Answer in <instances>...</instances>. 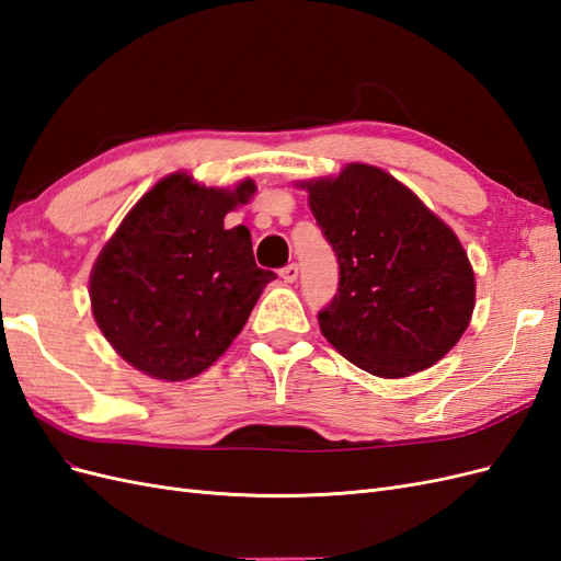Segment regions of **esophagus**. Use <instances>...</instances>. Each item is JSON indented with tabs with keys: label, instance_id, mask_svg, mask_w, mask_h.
Listing matches in <instances>:
<instances>
[{
	"label": "esophagus",
	"instance_id": "obj_1",
	"mask_svg": "<svg viewBox=\"0 0 561 561\" xmlns=\"http://www.w3.org/2000/svg\"><path fill=\"white\" fill-rule=\"evenodd\" d=\"M297 276H299V266H297L295 262L280 268V278H283L285 283H295V280H297Z\"/></svg>",
	"mask_w": 561,
	"mask_h": 561
}]
</instances>
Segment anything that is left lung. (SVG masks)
<instances>
[{
  "label": "left lung",
  "instance_id": "1",
  "mask_svg": "<svg viewBox=\"0 0 561 561\" xmlns=\"http://www.w3.org/2000/svg\"><path fill=\"white\" fill-rule=\"evenodd\" d=\"M339 262L320 332L348 363L398 379L443 360L474 309V276L456 233L381 168L348 163L304 182Z\"/></svg>",
  "mask_w": 561,
  "mask_h": 561
}]
</instances>
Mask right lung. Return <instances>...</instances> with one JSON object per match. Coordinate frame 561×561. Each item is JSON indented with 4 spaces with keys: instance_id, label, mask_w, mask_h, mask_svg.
<instances>
[{
    "instance_id": "right-lung-1",
    "label": "right lung",
    "mask_w": 561,
    "mask_h": 561,
    "mask_svg": "<svg viewBox=\"0 0 561 561\" xmlns=\"http://www.w3.org/2000/svg\"><path fill=\"white\" fill-rule=\"evenodd\" d=\"M254 194L173 173L135 203L91 271L98 328L126 363L163 381L208 369L276 278L252 257L248 227L225 215Z\"/></svg>"
}]
</instances>
